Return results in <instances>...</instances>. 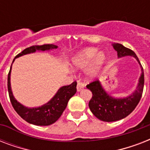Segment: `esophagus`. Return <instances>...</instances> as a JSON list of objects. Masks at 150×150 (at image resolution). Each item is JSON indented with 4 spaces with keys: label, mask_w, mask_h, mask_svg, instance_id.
<instances>
[{
    "label": "esophagus",
    "mask_w": 150,
    "mask_h": 150,
    "mask_svg": "<svg viewBox=\"0 0 150 150\" xmlns=\"http://www.w3.org/2000/svg\"><path fill=\"white\" fill-rule=\"evenodd\" d=\"M84 88V84L81 82H79L77 84V91L80 92L81 90H82V89Z\"/></svg>",
    "instance_id": "34e87169"
}]
</instances>
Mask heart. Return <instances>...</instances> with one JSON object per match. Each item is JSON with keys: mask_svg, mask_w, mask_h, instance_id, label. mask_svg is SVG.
I'll use <instances>...</instances> for the list:
<instances>
[{"mask_svg": "<svg viewBox=\"0 0 150 150\" xmlns=\"http://www.w3.org/2000/svg\"><path fill=\"white\" fill-rule=\"evenodd\" d=\"M98 52L95 47L85 48L79 51L72 58V65L75 68L84 69L90 64L89 74L94 75L100 69L106 61V55L103 52Z\"/></svg>", "mask_w": 150, "mask_h": 150, "instance_id": "obj_1", "label": "heart"}]
</instances>
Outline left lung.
Here are the masks:
<instances>
[{
  "label": "left lung",
  "mask_w": 150,
  "mask_h": 150,
  "mask_svg": "<svg viewBox=\"0 0 150 150\" xmlns=\"http://www.w3.org/2000/svg\"><path fill=\"white\" fill-rule=\"evenodd\" d=\"M112 46L117 53L118 58L125 56L135 57L141 67L142 73L135 91L124 98H114L110 94L107 93L99 80L87 85L86 88L93 93L92 99L89 103V109L96 117L107 122L119 121L129 115L139 102L144 86L143 68L135 52L120 43H114Z\"/></svg>",
  "instance_id": "left-lung-1"
}]
</instances>
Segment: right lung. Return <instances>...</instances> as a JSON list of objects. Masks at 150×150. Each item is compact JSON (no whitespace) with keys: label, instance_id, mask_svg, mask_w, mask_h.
I'll return each mask as SVG.
<instances>
[{"label":"right lung","instance_id":"obj_1","mask_svg":"<svg viewBox=\"0 0 150 150\" xmlns=\"http://www.w3.org/2000/svg\"><path fill=\"white\" fill-rule=\"evenodd\" d=\"M57 47H58L57 46L54 44L32 46L30 47L25 49L23 51L18 54L13 60L12 63L15 61V58L25 54L35 53L36 51L50 50L53 49H57ZM11 66L8 76V89L11 103L15 111L17 112L18 114L22 119H24L25 121L29 122V124H33L35 125L47 126L56 122L61 116L64 110H65L68 100L75 95L77 91L76 89L77 82H74L69 86L61 87L54 97L45 104L38 107H27L20 103L19 102H18L13 95L11 87Z\"/></svg>","mask_w":150,"mask_h":150}]
</instances>
